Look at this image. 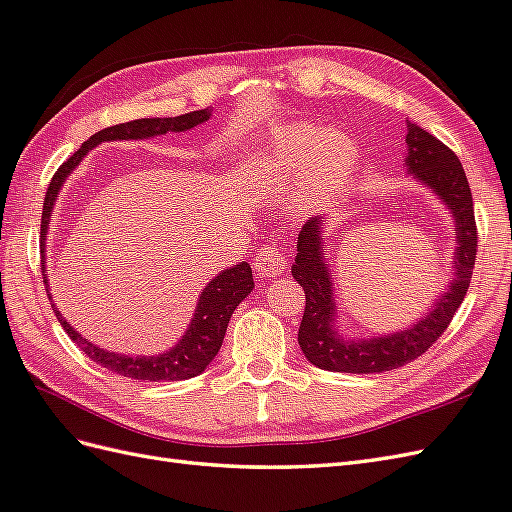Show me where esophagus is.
Wrapping results in <instances>:
<instances>
[{
    "mask_svg": "<svg viewBox=\"0 0 512 512\" xmlns=\"http://www.w3.org/2000/svg\"><path fill=\"white\" fill-rule=\"evenodd\" d=\"M285 266V255L279 251V248L266 246L255 259V270L261 274V277H274V274H281Z\"/></svg>",
    "mask_w": 512,
    "mask_h": 512,
    "instance_id": "34e87169",
    "label": "esophagus"
}]
</instances>
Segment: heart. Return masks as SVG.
<instances>
[{
    "instance_id": "b5f03b06",
    "label": "heart",
    "mask_w": 512,
    "mask_h": 512,
    "mask_svg": "<svg viewBox=\"0 0 512 512\" xmlns=\"http://www.w3.org/2000/svg\"><path fill=\"white\" fill-rule=\"evenodd\" d=\"M355 164V149L348 138L311 127H283L270 147L246 157V173L274 181L294 183L309 177V199L335 194Z\"/></svg>"
}]
</instances>
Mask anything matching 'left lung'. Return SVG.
Instances as JSON below:
<instances>
[{
	"mask_svg": "<svg viewBox=\"0 0 512 512\" xmlns=\"http://www.w3.org/2000/svg\"><path fill=\"white\" fill-rule=\"evenodd\" d=\"M406 166L419 181L435 190L450 207L456 222V277L435 311L411 329L385 337L346 342L333 329V287L324 261V222L311 218L298 233V253L292 266L294 279L305 290V313L300 320L298 344L305 357L320 370L376 374L402 368L422 357L448 329L469 290L478 255V227L471 188L461 160L445 144L415 123H406Z\"/></svg>",
	"mask_w": 512,
	"mask_h": 512,
	"instance_id": "left-lung-1",
	"label": "left lung"
}]
</instances>
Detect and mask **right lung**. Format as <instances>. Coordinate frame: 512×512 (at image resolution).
<instances>
[{"label": "right lung", "instance_id": "1", "mask_svg": "<svg viewBox=\"0 0 512 512\" xmlns=\"http://www.w3.org/2000/svg\"><path fill=\"white\" fill-rule=\"evenodd\" d=\"M209 108L205 110H196L190 114H181L175 116V119H138V121H129L121 123L114 127H106L97 131L95 136H90L80 149H77L67 162H64L56 175L51 177L49 188L45 194V203H43V218H41V253H43V281L47 283L45 277V240H47V227H49V216H51V207L56 203V196L62 188V181L69 177L71 170L84 160V155L97 147V144L106 142V140H138V138H151V136H162L166 131H186L194 125L205 123L209 119ZM255 287L253 283V270L246 264H238L229 270H222L216 279L207 283L205 290L201 292L199 305H196V313L190 322L188 333L183 335L181 342L173 348L164 352V355L157 357H125V355H114V352L103 350L95 344L86 342V339L73 331V326L60 316V311L56 309L54 300H51L49 287H47V296L51 300V307L56 311V318L62 324V329L69 333L73 342L80 346V350L88 359H93L99 363L101 368H106L110 372H116L127 378H136V381H183V378H192L199 376L209 361H212L218 350L222 346V339H225L227 333V324L231 313L235 311L242 300L251 294Z\"/></svg>", "mask_w": 512, "mask_h": 512}]
</instances>
